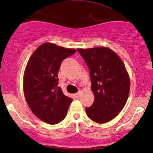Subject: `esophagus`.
Wrapping results in <instances>:
<instances>
[{"mask_svg": "<svg viewBox=\"0 0 153 153\" xmlns=\"http://www.w3.org/2000/svg\"><path fill=\"white\" fill-rule=\"evenodd\" d=\"M80 95H81V92H77V93L75 94V98H79Z\"/></svg>", "mask_w": 153, "mask_h": 153, "instance_id": "1", "label": "esophagus"}]
</instances>
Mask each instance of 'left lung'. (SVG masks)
Here are the masks:
<instances>
[{
	"instance_id": "obj_1",
	"label": "left lung",
	"mask_w": 153,
	"mask_h": 153,
	"mask_svg": "<svg viewBox=\"0 0 153 153\" xmlns=\"http://www.w3.org/2000/svg\"><path fill=\"white\" fill-rule=\"evenodd\" d=\"M89 69L93 104L86 108L87 116L104 124L113 119L127 101L130 81L124 63L112 49L106 47L78 49Z\"/></svg>"
}]
</instances>
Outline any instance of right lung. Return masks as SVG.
<instances>
[{"label":"right lung","instance_id":"1","mask_svg":"<svg viewBox=\"0 0 153 153\" xmlns=\"http://www.w3.org/2000/svg\"><path fill=\"white\" fill-rule=\"evenodd\" d=\"M75 52L44 43L37 48L27 63L24 76L26 101L35 116L49 124L63 121L72 101L58 86V72L61 62Z\"/></svg>","mask_w":153,"mask_h":153}]
</instances>
